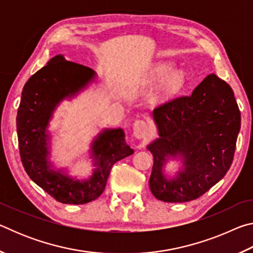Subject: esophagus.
Here are the masks:
<instances>
[{
    "instance_id": "34e87169",
    "label": "esophagus",
    "mask_w": 253,
    "mask_h": 253,
    "mask_svg": "<svg viewBox=\"0 0 253 253\" xmlns=\"http://www.w3.org/2000/svg\"><path fill=\"white\" fill-rule=\"evenodd\" d=\"M132 132L136 138L142 139L148 135V126L144 121H136L132 125Z\"/></svg>"
}]
</instances>
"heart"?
Segmentation results:
<instances>
[{"label": "heart", "mask_w": 253, "mask_h": 253, "mask_svg": "<svg viewBox=\"0 0 253 253\" xmlns=\"http://www.w3.org/2000/svg\"><path fill=\"white\" fill-rule=\"evenodd\" d=\"M170 66L169 63L166 62H162L160 65H157L154 69L151 71V79L153 80H157L162 78L163 76L168 74V72L170 70ZM184 83V74L182 70H173L169 72V75L165 77L164 81L162 84V93L163 95H172V93L176 92L179 88L182 87V84Z\"/></svg>", "instance_id": "heart-1"}]
</instances>
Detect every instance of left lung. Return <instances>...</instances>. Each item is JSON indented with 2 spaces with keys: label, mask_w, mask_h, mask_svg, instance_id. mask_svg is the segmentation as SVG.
Masks as SVG:
<instances>
[{
  "label": "left lung",
  "mask_w": 253,
  "mask_h": 253,
  "mask_svg": "<svg viewBox=\"0 0 253 253\" xmlns=\"http://www.w3.org/2000/svg\"><path fill=\"white\" fill-rule=\"evenodd\" d=\"M160 138L148 145L154 164L149 187L164 202H188L224 177L232 164L241 127L232 88L209 75L192 95L173 98L153 111ZM170 156L183 157L184 169L168 180L162 166Z\"/></svg>",
  "instance_id": "8db88e82"
}]
</instances>
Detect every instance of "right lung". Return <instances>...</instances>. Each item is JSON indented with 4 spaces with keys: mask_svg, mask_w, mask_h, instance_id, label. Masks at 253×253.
<instances>
[{
    "mask_svg": "<svg viewBox=\"0 0 253 253\" xmlns=\"http://www.w3.org/2000/svg\"><path fill=\"white\" fill-rule=\"evenodd\" d=\"M93 78L91 68L55 55L24 84L16 115L20 157L25 172L37 185L63 204H84L99 198L113 165L134 153L125 143L121 128L107 129L92 144L96 169L87 181H77L51 169L45 131L52 111L63 98L76 95Z\"/></svg>",
    "mask_w": 253,
    "mask_h": 253,
    "instance_id": "right-lung-1",
    "label": "right lung"
}]
</instances>
